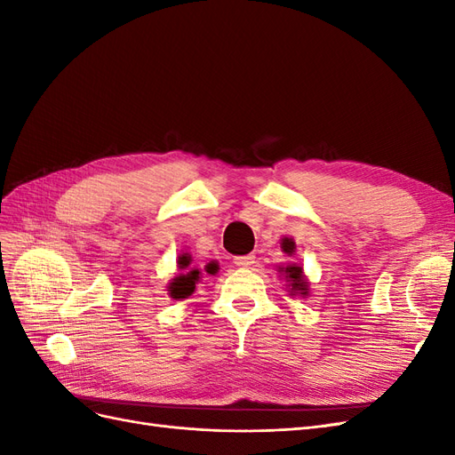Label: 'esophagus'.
I'll use <instances>...</instances> for the list:
<instances>
[{
  "mask_svg": "<svg viewBox=\"0 0 455 455\" xmlns=\"http://www.w3.org/2000/svg\"><path fill=\"white\" fill-rule=\"evenodd\" d=\"M254 259H256V256H252V254L237 256V258H233V264L239 266V267H251L254 264Z\"/></svg>",
  "mask_w": 455,
  "mask_h": 455,
  "instance_id": "esophagus-1",
  "label": "esophagus"
}]
</instances>
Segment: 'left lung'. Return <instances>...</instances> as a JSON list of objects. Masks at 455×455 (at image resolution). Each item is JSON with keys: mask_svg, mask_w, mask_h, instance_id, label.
I'll use <instances>...</instances> for the list:
<instances>
[{"mask_svg": "<svg viewBox=\"0 0 455 455\" xmlns=\"http://www.w3.org/2000/svg\"><path fill=\"white\" fill-rule=\"evenodd\" d=\"M283 249L284 252H292L294 251V243L292 241H283ZM281 271L286 273V279L291 281V286H292V292L294 294H301L306 296L307 294V283L304 279V271H301L299 266H288V267H281Z\"/></svg>", "mask_w": 455, "mask_h": 455, "instance_id": "8db88e82", "label": "left lung"}]
</instances>
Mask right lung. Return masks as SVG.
I'll list each match as a JSON object with an SVG mask.
<instances>
[{
	"label": "right lung",
	"instance_id": "add662e5",
	"mask_svg": "<svg viewBox=\"0 0 455 455\" xmlns=\"http://www.w3.org/2000/svg\"><path fill=\"white\" fill-rule=\"evenodd\" d=\"M178 266H180V269H186L180 277H176L172 283H171V296L174 299H182V298H188L191 296V292L196 291V283L201 279V271L199 269H189V256H180V259H178ZM212 264L206 267V271L209 273H214L212 271Z\"/></svg>",
	"mask_w": 455,
	"mask_h": 455
}]
</instances>
